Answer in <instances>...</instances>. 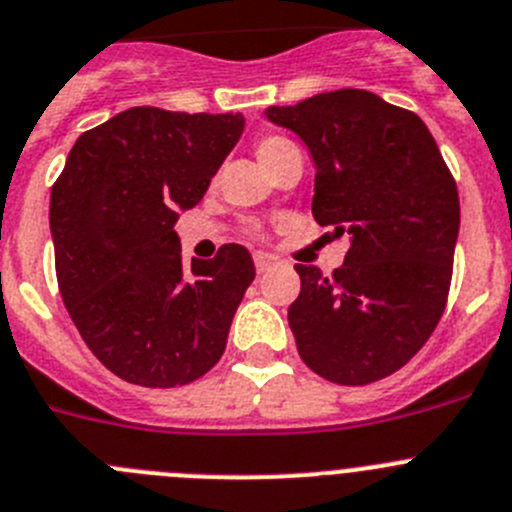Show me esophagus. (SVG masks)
I'll use <instances>...</instances> for the list:
<instances>
[{"mask_svg":"<svg viewBox=\"0 0 512 512\" xmlns=\"http://www.w3.org/2000/svg\"><path fill=\"white\" fill-rule=\"evenodd\" d=\"M278 265V257L267 255V252H255V270L257 272H267L270 267Z\"/></svg>","mask_w":512,"mask_h":512,"instance_id":"34e87169","label":"esophagus"}]
</instances>
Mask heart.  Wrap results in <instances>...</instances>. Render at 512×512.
I'll use <instances>...</instances> for the list:
<instances>
[{
    "label": "heart",
    "instance_id": "heart-1",
    "mask_svg": "<svg viewBox=\"0 0 512 512\" xmlns=\"http://www.w3.org/2000/svg\"><path fill=\"white\" fill-rule=\"evenodd\" d=\"M295 143L293 141H288V138H283V136H265V138H260V141H257V146H255V154H257V159H260V164L265 166L267 171L272 169V166L278 164L280 159H283L285 154H290V151H295Z\"/></svg>",
    "mask_w": 512,
    "mask_h": 512
}]
</instances>
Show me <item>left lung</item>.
Listing matches in <instances>:
<instances>
[{
  "mask_svg": "<svg viewBox=\"0 0 512 512\" xmlns=\"http://www.w3.org/2000/svg\"><path fill=\"white\" fill-rule=\"evenodd\" d=\"M315 161L313 217L348 234L343 267L295 265L290 331L310 371L343 386L386 379L417 356L447 305L460 197L417 113L343 88L267 108Z\"/></svg>",
  "mask_w": 512,
  "mask_h": 512,
  "instance_id": "left-lung-1",
  "label": "left lung"
}]
</instances>
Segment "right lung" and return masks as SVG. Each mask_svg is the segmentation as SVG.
Segmentation results:
<instances>
[{"instance_id": "1", "label": "right lung", "mask_w": 512, "mask_h": 512, "mask_svg": "<svg viewBox=\"0 0 512 512\" xmlns=\"http://www.w3.org/2000/svg\"><path fill=\"white\" fill-rule=\"evenodd\" d=\"M242 128L240 113L128 108L85 131L52 184L62 303L128 384L184 386L222 358L255 265L242 245H222L184 272L174 224L202 202Z\"/></svg>"}]
</instances>
